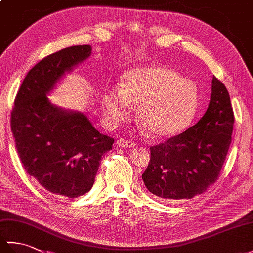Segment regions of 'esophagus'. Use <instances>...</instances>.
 Wrapping results in <instances>:
<instances>
[{"instance_id": "obj_1", "label": "esophagus", "mask_w": 253, "mask_h": 253, "mask_svg": "<svg viewBox=\"0 0 253 253\" xmlns=\"http://www.w3.org/2000/svg\"><path fill=\"white\" fill-rule=\"evenodd\" d=\"M116 146L121 148H132L135 146V143L130 140H125V139H118L116 141Z\"/></svg>"}]
</instances>
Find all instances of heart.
I'll return each mask as SVG.
<instances>
[{
	"mask_svg": "<svg viewBox=\"0 0 253 253\" xmlns=\"http://www.w3.org/2000/svg\"><path fill=\"white\" fill-rule=\"evenodd\" d=\"M197 84L164 66L133 68L124 76L122 88L103 95L105 116L118 125L139 104L137 116L154 137L168 138L189 125L198 106Z\"/></svg>",
	"mask_w": 253,
	"mask_h": 253,
	"instance_id": "heart-1",
	"label": "heart"
}]
</instances>
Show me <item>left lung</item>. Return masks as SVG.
<instances>
[{
  "instance_id": "left-lung-1",
  "label": "left lung",
  "mask_w": 253,
  "mask_h": 253,
  "mask_svg": "<svg viewBox=\"0 0 253 253\" xmlns=\"http://www.w3.org/2000/svg\"><path fill=\"white\" fill-rule=\"evenodd\" d=\"M207 112L196 125L164 143L151 147L142 179L164 201L201 195L216 181L232 142L234 113L226 87L212 79Z\"/></svg>"
}]
</instances>
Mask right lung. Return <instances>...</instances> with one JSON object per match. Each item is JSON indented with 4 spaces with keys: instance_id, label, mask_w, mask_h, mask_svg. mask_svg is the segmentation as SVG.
I'll list each match as a JSON object with an SVG mask.
<instances>
[{
    "instance_id": "add662e5",
    "label": "right lung",
    "mask_w": 253,
    "mask_h": 253,
    "mask_svg": "<svg viewBox=\"0 0 253 253\" xmlns=\"http://www.w3.org/2000/svg\"><path fill=\"white\" fill-rule=\"evenodd\" d=\"M91 52V45H75L46 56L27 74L14 102L10 128L24 169L57 197L87 193L114 142L83 112L62 109L47 96Z\"/></svg>"
}]
</instances>
